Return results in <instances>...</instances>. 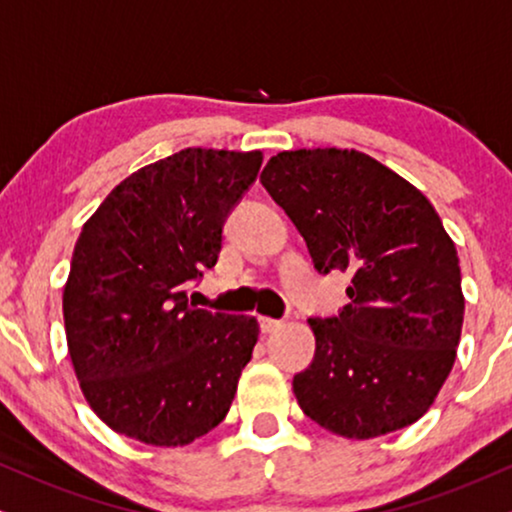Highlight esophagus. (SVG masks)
<instances>
[{
    "mask_svg": "<svg viewBox=\"0 0 512 512\" xmlns=\"http://www.w3.org/2000/svg\"><path fill=\"white\" fill-rule=\"evenodd\" d=\"M283 326V321H278V319H269V316H260V328H262V333H274V331H278V328Z\"/></svg>",
    "mask_w": 512,
    "mask_h": 512,
    "instance_id": "34e87169",
    "label": "esophagus"
}]
</instances>
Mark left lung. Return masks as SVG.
<instances>
[{
	"mask_svg": "<svg viewBox=\"0 0 512 512\" xmlns=\"http://www.w3.org/2000/svg\"><path fill=\"white\" fill-rule=\"evenodd\" d=\"M260 181L314 269L352 276L349 304L309 319L316 352L293 378L300 409L349 439L416 423L454 366L465 309L456 245L430 200L347 148L283 151Z\"/></svg>",
	"mask_w": 512,
	"mask_h": 512,
	"instance_id": "8db88e82",
	"label": "left lung"
}]
</instances>
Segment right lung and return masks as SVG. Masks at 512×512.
<instances>
[{
	"instance_id": "1",
	"label": "right lung",
	"mask_w": 512,
	"mask_h": 512,
	"mask_svg": "<svg viewBox=\"0 0 512 512\" xmlns=\"http://www.w3.org/2000/svg\"><path fill=\"white\" fill-rule=\"evenodd\" d=\"M262 153L184 148L120 181L82 226L63 288L68 352L108 428L184 446L222 423L257 342L255 316L198 309L226 217Z\"/></svg>"
}]
</instances>
